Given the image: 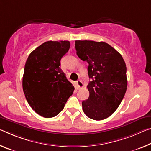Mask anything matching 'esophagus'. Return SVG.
Masks as SVG:
<instances>
[{
    "label": "esophagus",
    "mask_w": 151,
    "mask_h": 151,
    "mask_svg": "<svg viewBox=\"0 0 151 151\" xmlns=\"http://www.w3.org/2000/svg\"><path fill=\"white\" fill-rule=\"evenodd\" d=\"M76 86H77V88H78V89H81V88H82L83 87V83L82 81L80 80L76 81Z\"/></svg>",
    "instance_id": "esophagus-1"
}]
</instances>
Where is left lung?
Masks as SVG:
<instances>
[{"instance_id":"8db88e82","label":"left lung","mask_w":151,"mask_h":151,"mask_svg":"<svg viewBox=\"0 0 151 151\" xmlns=\"http://www.w3.org/2000/svg\"><path fill=\"white\" fill-rule=\"evenodd\" d=\"M76 54L88 64L89 97L83 101L86 116L94 120L107 118L118 109L127 89L126 66L122 55L104 42L75 41Z\"/></svg>"}]
</instances>
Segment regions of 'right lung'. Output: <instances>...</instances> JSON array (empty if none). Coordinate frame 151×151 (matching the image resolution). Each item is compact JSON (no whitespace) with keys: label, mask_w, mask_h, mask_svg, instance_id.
<instances>
[{"label":"right lung","mask_w":151,"mask_h":151,"mask_svg":"<svg viewBox=\"0 0 151 151\" xmlns=\"http://www.w3.org/2000/svg\"><path fill=\"white\" fill-rule=\"evenodd\" d=\"M68 41H48L29 55L23 76V89L32 108L40 116L53 118L64 109L75 90L60 68Z\"/></svg>","instance_id":"1"}]
</instances>
